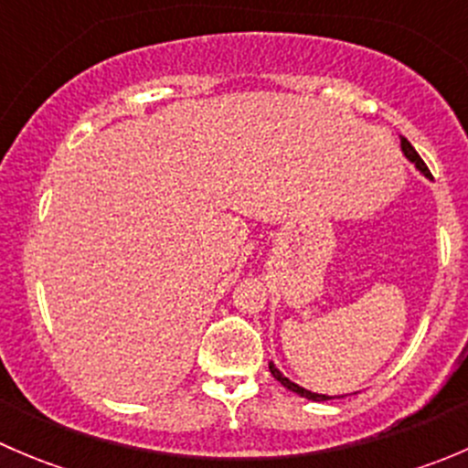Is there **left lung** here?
I'll use <instances>...</instances> for the list:
<instances>
[{"instance_id":"8db88e82","label":"left lung","mask_w":468,"mask_h":468,"mask_svg":"<svg viewBox=\"0 0 468 468\" xmlns=\"http://www.w3.org/2000/svg\"><path fill=\"white\" fill-rule=\"evenodd\" d=\"M400 149H403V154L408 155V158L412 160L414 165H417V169H419V172H423V174H426V176H431V169H428V165L423 163V160H421V155L417 154V149H414V146L410 144L408 140H405V138H400ZM269 371H271V376H273V378H276L278 382H281L282 387H287V389H290V391H294V394L303 396V399H310V400H328V399H333V396H325V394H314V391H308V389H303V387H299V385H296V382H292L290 378H285V376H282L281 371H278L276 367L271 365V362H269Z\"/></svg>"}]
</instances>
